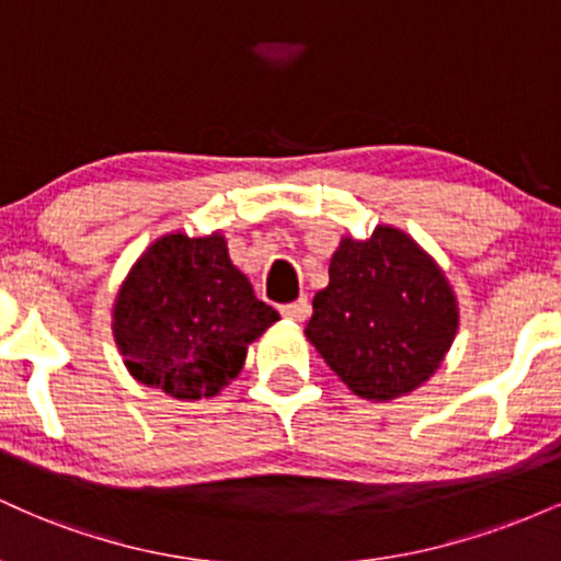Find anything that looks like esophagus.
I'll list each match as a JSON object with an SVG mask.
<instances>
[{"instance_id": "esophagus-1", "label": "esophagus", "mask_w": 561, "mask_h": 561, "mask_svg": "<svg viewBox=\"0 0 561 561\" xmlns=\"http://www.w3.org/2000/svg\"><path fill=\"white\" fill-rule=\"evenodd\" d=\"M282 317H287L289 321H306L311 317V302H308V298L287 302V306H282Z\"/></svg>"}]
</instances>
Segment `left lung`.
I'll list each match as a JSON object with an SVG mask.
<instances>
[{
	"instance_id": "left-lung-1",
	"label": "left lung",
	"mask_w": 561,
	"mask_h": 561,
	"mask_svg": "<svg viewBox=\"0 0 561 561\" xmlns=\"http://www.w3.org/2000/svg\"><path fill=\"white\" fill-rule=\"evenodd\" d=\"M456 330L459 302L443 268L414 237L379 224L366 240H340L306 337L356 396L392 401L435 375Z\"/></svg>"
}]
</instances>
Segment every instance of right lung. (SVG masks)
<instances>
[{"label":"right lung","instance_id":"1","mask_svg":"<svg viewBox=\"0 0 561 561\" xmlns=\"http://www.w3.org/2000/svg\"><path fill=\"white\" fill-rule=\"evenodd\" d=\"M274 321L279 313L255 298L221 231L163 234L128 268L113 302L128 375L176 401L218 396Z\"/></svg>","mask_w":561,"mask_h":561}]
</instances>
